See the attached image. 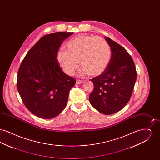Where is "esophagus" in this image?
<instances>
[{"label": "esophagus", "instance_id": "34e87169", "mask_svg": "<svg viewBox=\"0 0 160 160\" xmlns=\"http://www.w3.org/2000/svg\"><path fill=\"white\" fill-rule=\"evenodd\" d=\"M83 80H77L76 84H80L83 83Z\"/></svg>", "mask_w": 160, "mask_h": 160}]
</instances>
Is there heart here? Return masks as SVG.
Masks as SVG:
<instances>
[{
  "label": "heart",
  "instance_id": "obj_1",
  "mask_svg": "<svg viewBox=\"0 0 160 160\" xmlns=\"http://www.w3.org/2000/svg\"><path fill=\"white\" fill-rule=\"evenodd\" d=\"M65 47L67 51L59 50L56 58L69 76L74 74L80 61L83 75L98 76L106 70L111 60V47L101 37L80 35L69 40Z\"/></svg>",
  "mask_w": 160,
  "mask_h": 160
}]
</instances>
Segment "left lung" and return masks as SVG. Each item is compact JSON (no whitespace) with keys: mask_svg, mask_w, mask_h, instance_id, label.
Returning <instances> with one entry per match:
<instances>
[{"mask_svg":"<svg viewBox=\"0 0 160 160\" xmlns=\"http://www.w3.org/2000/svg\"><path fill=\"white\" fill-rule=\"evenodd\" d=\"M112 49L106 70L92 78L93 91L89 95L92 106L104 114L115 113L127 105L137 78L134 62L125 48L106 37Z\"/></svg>","mask_w":160,"mask_h":160,"instance_id":"1","label":"left lung"}]
</instances>
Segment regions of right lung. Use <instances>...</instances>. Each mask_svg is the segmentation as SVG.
<instances>
[{"instance_id": "add662e5", "label": "right lung", "mask_w": 160, "mask_h": 160, "mask_svg": "<svg viewBox=\"0 0 160 160\" xmlns=\"http://www.w3.org/2000/svg\"><path fill=\"white\" fill-rule=\"evenodd\" d=\"M72 34L44 35L26 54L18 69V93L24 106L39 118L52 119L60 114L76 84V79L63 72L56 58L63 41Z\"/></svg>"}]
</instances>
